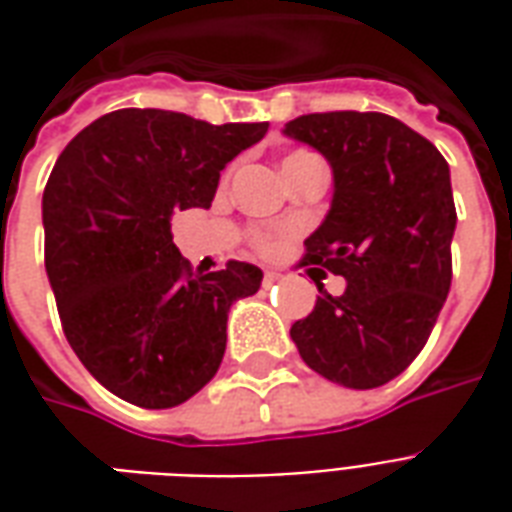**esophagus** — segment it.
<instances>
[{"label":"esophagus","instance_id":"obj_1","mask_svg":"<svg viewBox=\"0 0 512 512\" xmlns=\"http://www.w3.org/2000/svg\"><path fill=\"white\" fill-rule=\"evenodd\" d=\"M266 285H271V282H279V279H282V274H279V271H266Z\"/></svg>","mask_w":512,"mask_h":512}]
</instances>
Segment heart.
<instances>
[{
    "mask_svg": "<svg viewBox=\"0 0 512 512\" xmlns=\"http://www.w3.org/2000/svg\"><path fill=\"white\" fill-rule=\"evenodd\" d=\"M293 156H299V153H293ZM252 244H255V249H260V252H268V249L274 246V238H271V233H266V230H257V233L252 235Z\"/></svg>",
    "mask_w": 512,
    "mask_h": 512,
    "instance_id": "b5f03b06",
    "label": "heart"
}]
</instances>
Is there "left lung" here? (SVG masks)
Listing matches in <instances>:
<instances>
[{
	"label": "left lung",
	"instance_id": "8db88e82",
	"mask_svg": "<svg viewBox=\"0 0 512 512\" xmlns=\"http://www.w3.org/2000/svg\"><path fill=\"white\" fill-rule=\"evenodd\" d=\"M285 134L329 158L334 200L304 241L301 266L345 277L318 282L315 310L290 326L301 359L348 389L400 376L428 343L452 282L450 167L425 136L381 112H318Z\"/></svg>",
	"mask_w": 512,
	"mask_h": 512
}]
</instances>
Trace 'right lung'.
Wrapping results in <instances>:
<instances>
[{
  "mask_svg": "<svg viewBox=\"0 0 512 512\" xmlns=\"http://www.w3.org/2000/svg\"><path fill=\"white\" fill-rule=\"evenodd\" d=\"M266 131L117 109L57 158L43 191L46 274L62 332L112 395L172 408L216 376L230 304L257 293L263 271L227 260L194 274L172 244V216L211 208L224 164Z\"/></svg>",
  "mask_w": 512,
  "mask_h": 512,
  "instance_id": "1",
  "label": "right lung"
}]
</instances>
